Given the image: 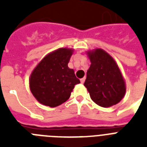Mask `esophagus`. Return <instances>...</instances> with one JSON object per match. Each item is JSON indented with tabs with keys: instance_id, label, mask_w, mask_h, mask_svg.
<instances>
[{
	"instance_id": "1",
	"label": "esophagus",
	"mask_w": 147,
	"mask_h": 147,
	"mask_svg": "<svg viewBox=\"0 0 147 147\" xmlns=\"http://www.w3.org/2000/svg\"><path fill=\"white\" fill-rule=\"evenodd\" d=\"M81 83H82V84H83V83L85 82V77H84V78H81Z\"/></svg>"
}]
</instances>
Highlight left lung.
<instances>
[{
	"label": "left lung",
	"mask_w": 147,
	"mask_h": 147,
	"mask_svg": "<svg viewBox=\"0 0 147 147\" xmlns=\"http://www.w3.org/2000/svg\"><path fill=\"white\" fill-rule=\"evenodd\" d=\"M91 65L84 85L95 104L103 107L117 105L126 93V84L118 65L102 49L88 50Z\"/></svg>",
	"instance_id": "1"
}]
</instances>
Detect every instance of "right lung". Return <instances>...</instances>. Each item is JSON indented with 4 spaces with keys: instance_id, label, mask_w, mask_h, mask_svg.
Instances as JSON below:
<instances>
[{
    "instance_id": "obj_1",
    "label": "right lung",
    "mask_w": 147,
    "mask_h": 147,
    "mask_svg": "<svg viewBox=\"0 0 147 147\" xmlns=\"http://www.w3.org/2000/svg\"><path fill=\"white\" fill-rule=\"evenodd\" d=\"M73 52V49L59 48L47 54L33 70L30 89L40 104L51 107L62 105L80 83L73 69L68 67Z\"/></svg>"
}]
</instances>
